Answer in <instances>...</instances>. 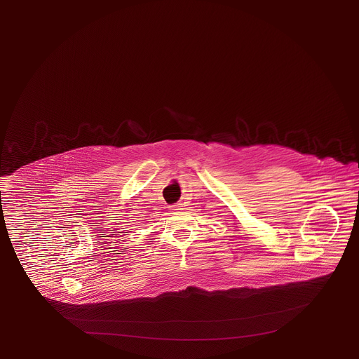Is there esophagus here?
Segmentation results:
<instances>
[{"instance_id":"34e87169","label":"esophagus","mask_w":359,"mask_h":359,"mask_svg":"<svg viewBox=\"0 0 359 359\" xmlns=\"http://www.w3.org/2000/svg\"><path fill=\"white\" fill-rule=\"evenodd\" d=\"M180 209V206L177 205H172L170 206V210H178Z\"/></svg>"}]
</instances>
